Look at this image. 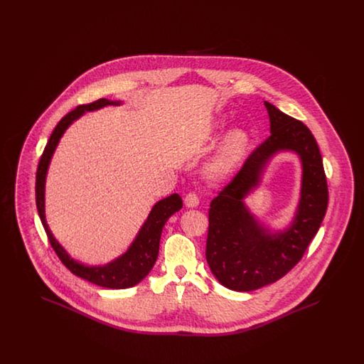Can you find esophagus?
<instances>
[{"instance_id":"1","label":"esophagus","mask_w":364,"mask_h":364,"mask_svg":"<svg viewBox=\"0 0 364 364\" xmlns=\"http://www.w3.org/2000/svg\"><path fill=\"white\" fill-rule=\"evenodd\" d=\"M187 208H196L199 205V196L195 192H188L184 198Z\"/></svg>"}]
</instances>
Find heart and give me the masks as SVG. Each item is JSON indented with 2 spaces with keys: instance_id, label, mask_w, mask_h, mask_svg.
Listing matches in <instances>:
<instances>
[{
  "instance_id": "obj_1",
  "label": "heart",
  "mask_w": 364,
  "mask_h": 364,
  "mask_svg": "<svg viewBox=\"0 0 364 364\" xmlns=\"http://www.w3.org/2000/svg\"><path fill=\"white\" fill-rule=\"evenodd\" d=\"M248 144V136L242 129H233L226 135L225 140L218 151L217 156L210 165V173L215 177H221L232 172Z\"/></svg>"
}]
</instances>
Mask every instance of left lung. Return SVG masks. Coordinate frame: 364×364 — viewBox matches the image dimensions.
<instances>
[{"mask_svg": "<svg viewBox=\"0 0 364 364\" xmlns=\"http://www.w3.org/2000/svg\"><path fill=\"white\" fill-rule=\"evenodd\" d=\"M264 106L270 136L248 156L208 208L210 270L224 287L237 292L259 289L291 272L316 235L329 200L322 156L311 131L274 105ZM282 149H292L302 159V196L294 224L285 232L270 235L249 214L242 198L257 183L268 159Z\"/></svg>", "mask_w": 364, "mask_h": 364, "instance_id": "left-lung-1", "label": "left lung"}]
</instances>
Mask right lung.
<instances>
[{
  "label": "right lung",
  "instance_id": "right-lung-1",
  "mask_svg": "<svg viewBox=\"0 0 364 364\" xmlns=\"http://www.w3.org/2000/svg\"><path fill=\"white\" fill-rule=\"evenodd\" d=\"M107 105H120V101H109L101 98L91 104L79 105L75 110L65 114L55 128L53 129L52 135L48 140L45 150L41 156L38 169H36V180H35V200L39 218L45 228L46 236L49 242L57 254V257L64 263V266L77 277L85 278L87 281L100 285L109 289H125L136 285L143 278L149 274L153 269L159 250V239L162 233V228L169 217L183 208V200L180 195L173 193L162 200H159L149 214L147 221L141 226L135 242L129 247V250L120 257L119 259L113 260L109 264L88 267L82 263H77L72 259L65 252V250L53 237L52 232L45 220V178L48 173V166L50 164L53 153L60 141V138L70 125V122L79 119L85 110H97Z\"/></svg>",
  "mask_w": 364,
  "mask_h": 364
}]
</instances>
